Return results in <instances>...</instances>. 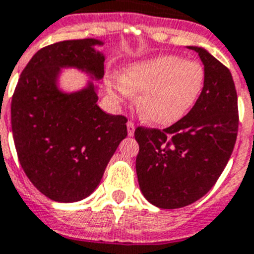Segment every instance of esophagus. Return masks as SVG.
Masks as SVG:
<instances>
[{"label":"esophagus","instance_id":"obj_1","mask_svg":"<svg viewBox=\"0 0 254 254\" xmlns=\"http://www.w3.org/2000/svg\"><path fill=\"white\" fill-rule=\"evenodd\" d=\"M127 135H130V137H131V135L134 134V129H135L134 123H131V121H127Z\"/></svg>","mask_w":254,"mask_h":254}]
</instances>
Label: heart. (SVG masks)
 Segmentation results:
<instances>
[{
  "instance_id": "obj_1",
  "label": "heart",
  "mask_w": 254,
  "mask_h": 254,
  "mask_svg": "<svg viewBox=\"0 0 254 254\" xmlns=\"http://www.w3.org/2000/svg\"><path fill=\"white\" fill-rule=\"evenodd\" d=\"M204 69L179 56H157L134 63L123 77L110 78L108 89L121 101L140 93L137 109L146 123L168 127L193 108L204 88Z\"/></svg>"
}]
</instances>
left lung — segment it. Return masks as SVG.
I'll return each mask as SVG.
<instances>
[{
    "instance_id": "left-lung-1",
    "label": "left lung",
    "mask_w": 254,
    "mask_h": 254,
    "mask_svg": "<svg viewBox=\"0 0 254 254\" xmlns=\"http://www.w3.org/2000/svg\"><path fill=\"white\" fill-rule=\"evenodd\" d=\"M204 64V88L190 112L166 129L138 127L135 172L146 200L184 208L208 193L229 161L239 130V108L229 69L200 46H188Z\"/></svg>"
}]
</instances>
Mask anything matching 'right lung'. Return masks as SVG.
Instances as JSON below:
<instances>
[{"label": "right lung", "mask_w": 254, "mask_h": 254, "mask_svg": "<svg viewBox=\"0 0 254 254\" xmlns=\"http://www.w3.org/2000/svg\"><path fill=\"white\" fill-rule=\"evenodd\" d=\"M96 38L67 40L38 50L21 73L11 98V131L19 164L34 187L57 202L90 196L108 162L127 137L124 116L97 105L92 81L75 92L58 86L61 69L92 80L104 77L105 56Z\"/></svg>", "instance_id": "right-lung-1"}]
</instances>
